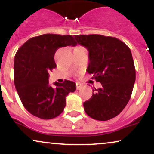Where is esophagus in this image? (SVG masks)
<instances>
[{"mask_svg":"<svg viewBox=\"0 0 154 154\" xmlns=\"http://www.w3.org/2000/svg\"><path fill=\"white\" fill-rule=\"evenodd\" d=\"M76 85H77V90H80L81 88H82V85L79 84V82L76 83Z\"/></svg>","mask_w":154,"mask_h":154,"instance_id":"esophagus-1","label":"esophagus"}]
</instances>
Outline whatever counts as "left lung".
<instances>
[{
	"mask_svg": "<svg viewBox=\"0 0 154 154\" xmlns=\"http://www.w3.org/2000/svg\"><path fill=\"white\" fill-rule=\"evenodd\" d=\"M75 38L89 51L87 72L102 85L84 102L85 111L99 121L112 119L128 104L135 81L130 48L119 39L101 35H75Z\"/></svg>",
	"mask_w": 154,
	"mask_h": 154,
	"instance_id": "8db88e82",
	"label": "left lung"
}]
</instances>
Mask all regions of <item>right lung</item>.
I'll return each instance as SVG.
<instances>
[{"label": "right lung", "mask_w": 154, "mask_h": 154, "mask_svg": "<svg viewBox=\"0 0 154 154\" xmlns=\"http://www.w3.org/2000/svg\"><path fill=\"white\" fill-rule=\"evenodd\" d=\"M72 35L45 34L32 38L19 48L14 59V85L24 108L43 119H54L66 106V97L75 92V82L48 83L49 72L56 67L54 55L61 47L75 46Z\"/></svg>", "instance_id": "add662e5"}]
</instances>
